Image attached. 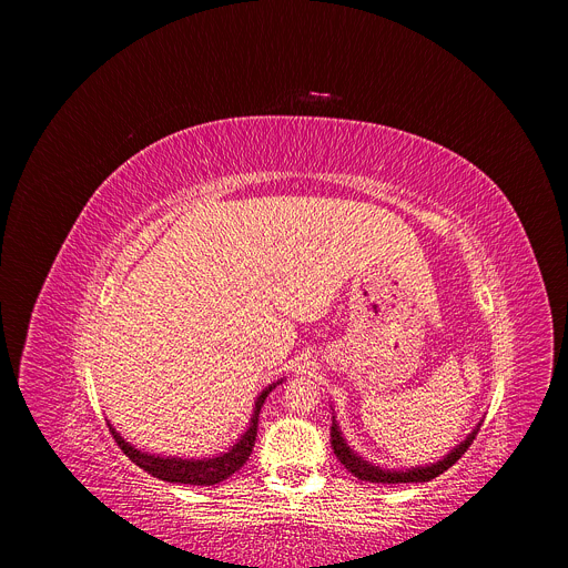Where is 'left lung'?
Here are the masks:
<instances>
[{
  "label": "left lung",
  "mask_w": 568,
  "mask_h": 568,
  "mask_svg": "<svg viewBox=\"0 0 568 568\" xmlns=\"http://www.w3.org/2000/svg\"><path fill=\"white\" fill-rule=\"evenodd\" d=\"M478 434V427L467 436L465 443H460L452 454H447L443 460L429 465V467H416V469H409V471H390V469H379L375 465H371L368 460H362V456H357L344 440L335 418H333V427H331V443H333V449L337 454V458L342 460V465L355 474L359 480H368V483H425V480H432L436 476H440L445 469H449L467 449L469 445L474 443Z\"/></svg>",
  "instance_id": "obj_1"
}]
</instances>
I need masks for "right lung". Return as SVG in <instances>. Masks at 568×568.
<instances>
[{"label": "right lung", "mask_w": 568, "mask_h": 568, "mask_svg": "<svg viewBox=\"0 0 568 568\" xmlns=\"http://www.w3.org/2000/svg\"><path fill=\"white\" fill-rule=\"evenodd\" d=\"M272 388H276V384L267 386L258 399H256V409L252 416V425L250 429L242 434V438L222 456L215 458H204V460H186V458H164V456H152L145 452L134 449L130 443H125L112 427V436L116 440V445L121 447V452L141 469H145L148 474L169 480V483H186V485H215L220 480H224L226 476L235 474L242 465L250 460V454L256 445V434H258V414L265 397L272 393Z\"/></svg>", "instance_id": "obj_1"}]
</instances>
